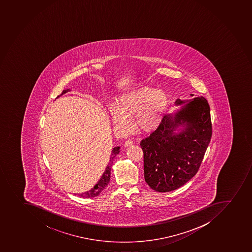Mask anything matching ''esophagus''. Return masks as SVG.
Segmentation results:
<instances>
[{
	"label": "esophagus",
	"instance_id": "obj_1",
	"mask_svg": "<svg viewBox=\"0 0 252 252\" xmlns=\"http://www.w3.org/2000/svg\"><path fill=\"white\" fill-rule=\"evenodd\" d=\"M133 144V142L131 140H126L125 143H124V146L125 147H129V146H131Z\"/></svg>",
	"mask_w": 252,
	"mask_h": 252
}]
</instances>
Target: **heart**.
Here are the masks:
<instances>
[{
    "mask_svg": "<svg viewBox=\"0 0 252 252\" xmlns=\"http://www.w3.org/2000/svg\"><path fill=\"white\" fill-rule=\"evenodd\" d=\"M169 107L170 97L165 92L146 86L121 97L110 113L118 129H128L129 119L134 118L137 131L148 134L161 125Z\"/></svg>",
    "mask_w": 252,
    "mask_h": 252,
    "instance_id": "1",
    "label": "heart"
}]
</instances>
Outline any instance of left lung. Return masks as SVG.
Wrapping results in <instances>:
<instances>
[{
	"label": "left lung",
	"instance_id": "1",
	"mask_svg": "<svg viewBox=\"0 0 252 252\" xmlns=\"http://www.w3.org/2000/svg\"><path fill=\"white\" fill-rule=\"evenodd\" d=\"M187 102L141 141L144 178L156 191H171L189 182L199 170L210 143L213 127L208 100L203 96L178 99L176 104ZM179 126L181 131L176 133Z\"/></svg>",
	"mask_w": 252,
	"mask_h": 252
}]
</instances>
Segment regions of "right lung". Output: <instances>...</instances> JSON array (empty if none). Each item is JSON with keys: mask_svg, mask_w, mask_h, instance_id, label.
Instances as JSON below:
<instances>
[{"mask_svg": "<svg viewBox=\"0 0 252 252\" xmlns=\"http://www.w3.org/2000/svg\"><path fill=\"white\" fill-rule=\"evenodd\" d=\"M69 90L63 91L62 95H63L64 93H67V92H69ZM119 152H120V147H116V148H113L111 153V157H110V162H109V164H108V166L106 167V169L104 171V173H103V175L101 176V178H99L98 183H97L94 186V187H93L90 190L84 192L83 194H79V196L83 197V198H92V197L97 196V195H99V194L105 189V187L108 186V184L109 183V181H110L112 163H113L114 157L118 155Z\"/></svg>", "mask_w": 252, "mask_h": 252, "instance_id": "1", "label": "right lung"}]
</instances>
